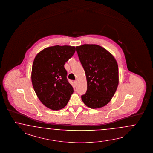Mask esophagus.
Here are the masks:
<instances>
[{"label": "esophagus", "mask_w": 153, "mask_h": 153, "mask_svg": "<svg viewBox=\"0 0 153 153\" xmlns=\"http://www.w3.org/2000/svg\"><path fill=\"white\" fill-rule=\"evenodd\" d=\"M74 84L75 85V86H76L77 85V81H74Z\"/></svg>", "instance_id": "obj_1"}]
</instances>
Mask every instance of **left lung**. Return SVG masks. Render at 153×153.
I'll use <instances>...</instances> for the list:
<instances>
[{
    "instance_id": "left-lung-1",
    "label": "left lung",
    "mask_w": 153,
    "mask_h": 153,
    "mask_svg": "<svg viewBox=\"0 0 153 153\" xmlns=\"http://www.w3.org/2000/svg\"><path fill=\"white\" fill-rule=\"evenodd\" d=\"M76 49L87 82V92L82 96V100L90 108H102L111 101L118 87L117 62L99 45H82L76 47Z\"/></svg>"
}]
</instances>
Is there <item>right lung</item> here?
Wrapping results in <instances>:
<instances>
[{"instance_id":"obj_1","label":"right lung","mask_w":153,"mask_h":153,"mask_svg":"<svg viewBox=\"0 0 153 153\" xmlns=\"http://www.w3.org/2000/svg\"><path fill=\"white\" fill-rule=\"evenodd\" d=\"M75 52L74 46L54 45L43 49L35 57L32 84L41 102L51 110L64 108L74 92L64 65Z\"/></svg>"}]
</instances>
